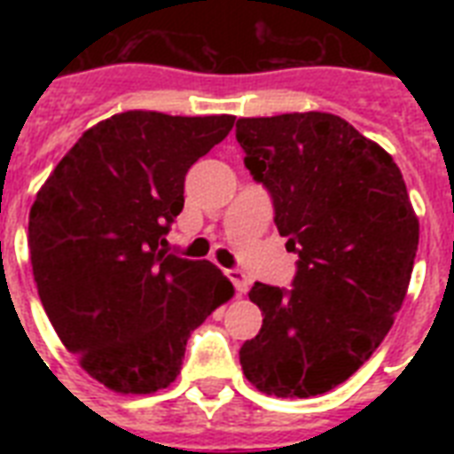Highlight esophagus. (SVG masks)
<instances>
[{
    "label": "esophagus",
    "instance_id": "1",
    "mask_svg": "<svg viewBox=\"0 0 454 454\" xmlns=\"http://www.w3.org/2000/svg\"><path fill=\"white\" fill-rule=\"evenodd\" d=\"M226 273H228V278H231V283L235 285V292H238V294H245V292L249 290V276L245 273V270L231 269V270H226Z\"/></svg>",
    "mask_w": 454,
    "mask_h": 454
}]
</instances>
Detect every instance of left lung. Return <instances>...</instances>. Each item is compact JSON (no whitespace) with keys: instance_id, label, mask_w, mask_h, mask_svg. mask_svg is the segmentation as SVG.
<instances>
[{"instance_id":"8db88e82","label":"left lung","mask_w":454,"mask_h":454,"mask_svg":"<svg viewBox=\"0 0 454 454\" xmlns=\"http://www.w3.org/2000/svg\"><path fill=\"white\" fill-rule=\"evenodd\" d=\"M245 167L273 198L299 254L292 290L256 283L263 325L240 348L252 387L310 398L384 341L408 294L419 221L394 157L332 113L240 117Z\"/></svg>"}]
</instances>
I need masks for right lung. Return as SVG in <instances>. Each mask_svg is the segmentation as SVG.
I'll return each instance as SVG.
<instances>
[{
  "instance_id": "add662e5",
  "label": "right lung",
  "mask_w": 454,
  "mask_h": 454,
  "mask_svg": "<svg viewBox=\"0 0 454 454\" xmlns=\"http://www.w3.org/2000/svg\"><path fill=\"white\" fill-rule=\"evenodd\" d=\"M233 122L113 115L82 134L35 198L27 242L42 306L82 370L115 394L169 387L191 332L235 294L212 262L164 249L185 174Z\"/></svg>"
}]
</instances>
